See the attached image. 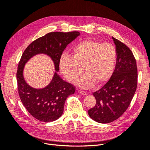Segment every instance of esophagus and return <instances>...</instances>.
Instances as JSON below:
<instances>
[{
  "label": "esophagus",
  "instance_id": "34e87169",
  "mask_svg": "<svg viewBox=\"0 0 150 150\" xmlns=\"http://www.w3.org/2000/svg\"><path fill=\"white\" fill-rule=\"evenodd\" d=\"M78 92L79 93V94H82V95H86V93L84 91H81V90H78Z\"/></svg>",
  "mask_w": 150,
  "mask_h": 150
}]
</instances>
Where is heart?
Here are the masks:
<instances>
[{
    "mask_svg": "<svg viewBox=\"0 0 150 150\" xmlns=\"http://www.w3.org/2000/svg\"><path fill=\"white\" fill-rule=\"evenodd\" d=\"M117 51L114 45L84 39L75 45L72 56L62 54L59 66L62 74L69 83H76L84 67L86 74L79 79L81 88L101 85L111 78L115 71Z\"/></svg>",
    "mask_w": 150,
    "mask_h": 150,
    "instance_id": "1",
    "label": "heart"
}]
</instances>
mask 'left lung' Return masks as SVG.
Returning a JSON list of instances; mask_svg holds the SVG:
<instances>
[{"instance_id":"1","label":"left lung","mask_w":150,"mask_h":150,"mask_svg":"<svg viewBox=\"0 0 150 150\" xmlns=\"http://www.w3.org/2000/svg\"><path fill=\"white\" fill-rule=\"evenodd\" d=\"M117 51L115 69L108 82L93 93L96 103L88 110L91 118L100 123L117 120L129 107L137 88V62L130 49L112 37Z\"/></svg>"}]
</instances>
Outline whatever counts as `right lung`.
I'll return each instance as SVG.
<instances>
[{
  "label": "right lung",
  "mask_w": 150,
  "mask_h": 150,
  "mask_svg": "<svg viewBox=\"0 0 150 150\" xmlns=\"http://www.w3.org/2000/svg\"><path fill=\"white\" fill-rule=\"evenodd\" d=\"M80 35L79 32H52L35 40L22 54L17 71L18 91L26 110L35 119L43 122L54 121L61 116L67 98L75 92L74 86L63 81L58 75L59 62L68 44ZM39 53L51 57L56 71L50 83L45 88L31 87L24 79V66L30 58Z\"/></svg>",
  "instance_id": "add662e5"
}]
</instances>
